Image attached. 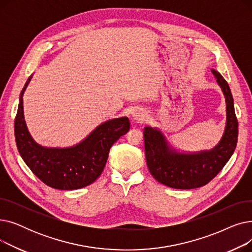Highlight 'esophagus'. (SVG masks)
<instances>
[{
	"mask_svg": "<svg viewBox=\"0 0 252 252\" xmlns=\"http://www.w3.org/2000/svg\"><path fill=\"white\" fill-rule=\"evenodd\" d=\"M131 119H133V122H136V123H143L147 119V114L143 109L138 108L133 112Z\"/></svg>",
	"mask_w": 252,
	"mask_h": 252,
	"instance_id": "34e87169",
	"label": "esophagus"
}]
</instances>
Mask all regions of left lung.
<instances>
[{
	"instance_id": "8db88e82",
	"label": "left lung",
	"mask_w": 252,
	"mask_h": 252,
	"mask_svg": "<svg viewBox=\"0 0 252 252\" xmlns=\"http://www.w3.org/2000/svg\"><path fill=\"white\" fill-rule=\"evenodd\" d=\"M220 87L227 104V122L223 135L216 147L210 150L185 153L168 144L162 131L157 127L144 128L145 155L153 178L167 187L194 189L213 180L231 158L238 140V122L230 87L221 74L211 69Z\"/></svg>"
}]
</instances>
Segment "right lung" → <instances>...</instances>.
Returning a JSON list of instances; mask_svg holds the SVG:
<instances>
[{
  "instance_id": "right-lung-1",
  "label": "right lung",
  "mask_w": 252,
  "mask_h": 252,
  "mask_svg": "<svg viewBox=\"0 0 252 252\" xmlns=\"http://www.w3.org/2000/svg\"><path fill=\"white\" fill-rule=\"evenodd\" d=\"M32 77H29L20 93L14 123L20 156L32 173L49 187L74 190L89 186L102 174L112 145L128 131V118H113L101 124L74 146L44 147L32 139L24 121L23 94Z\"/></svg>"
}]
</instances>
